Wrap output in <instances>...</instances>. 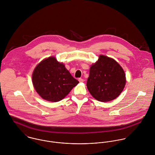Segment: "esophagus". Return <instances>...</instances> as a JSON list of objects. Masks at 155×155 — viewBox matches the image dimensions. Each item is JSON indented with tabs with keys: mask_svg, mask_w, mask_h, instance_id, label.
<instances>
[{
	"mask_svg": "<svg viewBox=\"0 0 155 155\" xmlns=\"http://www.w3.org/2000/svg\"><path fill=\"white\" fill-rule=\"evenodd\" d=\"M78 80H79V82H84V79H82V78H79Z\"/></svg>",
	"mask_w": 155,
	"mask_h": 155,
	"instance_id": "34e87169",
	"label": "esophagus"
}]
</instances>
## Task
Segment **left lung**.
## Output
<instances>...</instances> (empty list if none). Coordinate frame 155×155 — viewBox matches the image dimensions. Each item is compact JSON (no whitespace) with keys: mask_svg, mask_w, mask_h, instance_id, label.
<instances>
[{"mask_svg":"<svg viewBox=\"0 0 155 155\" xmlns=\"http://www.w3.org/2000/svg\"><path fill=\"white\" fill-rule=\"evenodd\" d=\"M125 83V74L122 67L113 58L101 55L90 67L87 86L94 98L107 102L120 94Z\"/></svg>","mask_w":155,"mask_h":155,"instance_id":"obj_1","label":"left lung"}]
</instances>
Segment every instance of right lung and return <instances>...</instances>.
I'll return each instance as SVG.
<instances>
[{
    "instance_id": "right-lung-1",
    "label": "right lung",
    "mask_w": 155,
    "mask_h": 155,
    "mask_svg": "<svg viewBox=\"0 0 155 155\" xmlns=\"http://www.w3.org/2000/svg\"><path fill=\"white\" fill-rule=\"evenodd\" d=\"M32 82L43 99L57 102L63 99L79 81L71 75L62 63L51 57L36 67L32 75Z\"/></svg>"
}]
</instances>
